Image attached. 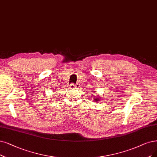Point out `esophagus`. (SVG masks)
I'll return each mask as SVG.
<instances>
[{
    "mask_svg": "<svg viewBox=\"0 0 157 157\" xmlns=\"http://www.w3.org/2000/svg\"><path fill=\"white\" fill-rule=\"evenodd\" d=\"M77 86H78V84H71L70 85V87L71 89H75L77 87Z\"/></svg>",
    "mask_w": 157,
    "mask_h": 157,
    "instance_id": "esophagus-1",
    "label": "esophagus"
}]
</instances>
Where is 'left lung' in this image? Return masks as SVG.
Here are the masks:
<instances>
[{"label":"left lung","instance_id":"8db88e82","mask_svg":"<svg viewBox=\"0 0 157 157\" xmlns=\"http://www.w3.org/2000/svg\"><path fill=\"white\" fill-rule=\"evenodd\" d=\"M94 98V100H95V102H98V101H99V100H100V98L97 96V97H96V98Z\"/></svg>","mask_w":157,"mask_h":157}]
</instances>
